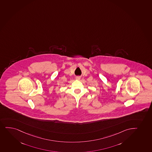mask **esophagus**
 <instances>
[{
	"instance_id": "34e87169",
	"label": "esophagus",
	"mask_w": 152,
	"mask_h": 152,
	"mask_svg": "<svg viewBox=\"0 0 152 152\" xmlns=\"http://www.w3.org/2000/svg\"><path fill=\"white\" fill-rule=\"evenodd\" d=\"M80 79H81L80 76H77V77H76V79H77V80H80Z\"/></svg>"
}]
</instances>
